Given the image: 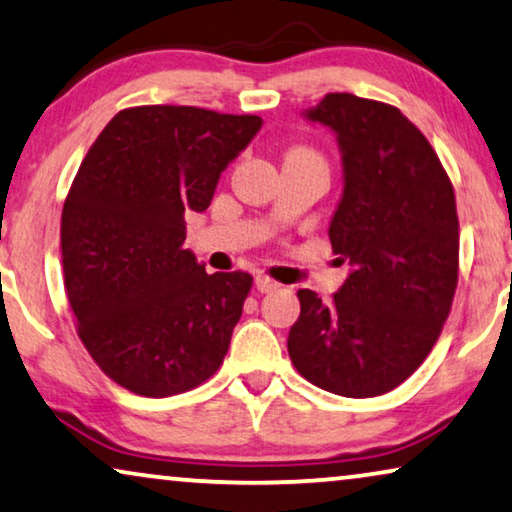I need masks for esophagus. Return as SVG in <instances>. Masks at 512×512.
Masks as SVG:
<instances>
[{
    "instance_id": "1",
    "label": "esophagus",
    "mask_w": 512,
    "mask_h": 512,
    "mask_svg": "<svg viewBox=\"0 0 512 512\" xmlns=\"http://www.w3.org/2000/svg\"><path fill=\"white\" fill-rule=\"evenodd\" d=\"M279 282H275V279L268 277V275H258L256 277V289L261 293H270V291H277L279 289Z\"/></svg>"
}]
</instances>
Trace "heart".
Returning <instances> with one entry per match:
<instances>
[{
    "label": "heart",
    "mask_w": 512,
    "mask_h": 512,
    "mask_svg": "<svg viewBox=\"0 0 512 512\" xmlns=\"http://www.w3.org/2000/svg\"><path fill=\"white\" fill-rule=\"evenodd\" d=\"M291 153H307V156H317V153H312V151H307V149H296V151H291Z\"/></svg>",
    "instance_id": "b5f03b06"
}]
</instances>
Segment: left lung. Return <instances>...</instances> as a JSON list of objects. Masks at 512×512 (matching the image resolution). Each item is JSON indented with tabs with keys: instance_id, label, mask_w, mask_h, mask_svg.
Instances as JSON below:
<instances>
[{
	"instance_id": "1",
	"label": "left lung",
	"mask_w": 512,
	"mask_h": 512,
	"mask_svg": "<svg viewBox=\"0 0 512 512\" xmlns=\"http://www.w3.org/2000/svg\"><path fill=\"white\" fill-rule=\"evenodd\" d=\"M338 135L345 191L328 237L352 272L331 303L300 289L293 366L314 387L382 396L436 345L459 279L452 181L415 123L391 104L328 93L307 111Z\"/></svg>"
}]
</instances>
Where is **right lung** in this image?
Wrapping results in <instances>:
<instances>
[{
  "label": "right lung",
  "instance_id": "obj_1",
  "mask_svg": "<svg viewBox=\"0 0 512 512\" xmlns=\"http://www.w3.org/2000/svg\"><path fill=\"white\" fill-rule=\"evenodd\" d=\"M261 125L251 114L130 107L76 172L60 223L67 300L83 347L132 394H184L221 368L254 277L207 275L184 249L186 212H205Z\"/></svg>",
  "mask_w": 512,
  "mask_h": 512
}]
</instances>
